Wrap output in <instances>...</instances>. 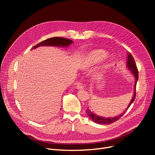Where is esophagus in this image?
Wrapping results in <instances>:
<instances>
[{"label": "esophagus", "mask_w": 155, "mask_h": 155, "mask_svg": "<svg viewBox=\"0 0 155 155\" xmlns=\"http://www.w3.org/2000/svg\"><path fill=\"white\" fill-rule=\"evenodd\" d=\"M76 88H77V89H78V90H82V89L84 88V87L82 83L78 82V83L77 84Z\"/></svg>", "instance_id": "obj_1"}]
</instances>
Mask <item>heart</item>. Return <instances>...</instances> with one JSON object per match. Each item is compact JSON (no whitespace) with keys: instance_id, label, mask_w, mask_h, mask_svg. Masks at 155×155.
Wrapping results in <instances>:
<instances>
[{"instance_id":"1","label":"heart","mask_w":155,"mask_h":155,"mask_svg":"<svg viewBox=\"0 0 155 155\" xmlns=\"http://www.w3.org/2000/svg\"><path fill=\"white\" fill-rule=\"evenodd\" d=\"M107 56V53L103 50H94L87 54L83 61L81 62L80 66L82 68H87L102 61Z\"/></svg>"}]
</instances>
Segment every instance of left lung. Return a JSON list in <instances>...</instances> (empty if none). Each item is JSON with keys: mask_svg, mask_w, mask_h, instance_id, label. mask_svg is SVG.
<instances>
[{"mask_svg": "<svg viewBox=\"0 0 155 155\" xmlns=\"http://www.w3.org/2000/svg\"><path fill=\"white\" fill-rule=\"evenodd\" d=\"M128 56H127V68L131 71V73L133 74L134 78H135V84H134V95L133 98L130 102V103L129 104L127 107L126 109V110L120 114L119 116H116L114 117H103L99 116H97L95 114H94L92 112H91V110H90L88 108L86 110V113L87 116H88V117L90 118L93 122L94 123H97V124H110L114 123V122H116V120H117L120 117L123 116L124 115V114H125V112L127 110L128 108L130 107V105H131V104L134 102L135 97H136V84L138 80V70L136 67V64L135 63V61L133 57V56L131 55V54L130 53H127Z\"/></svg>", "mask_w": 155, "mask_h": 155, "instance_id": "8db88e82", "label": "left lung"}]
</instances>
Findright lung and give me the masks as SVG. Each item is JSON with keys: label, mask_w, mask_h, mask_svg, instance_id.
Returning <instances> with one entry per match:
<instances>
[{"label": "right lung", "mask_w": 155, "mask_h": 155, "mask_svg": "<svg viewBox=\"0 0 155 155\" xmlns=\"http://www.w3.org/2000/svg\"><path fill=\"white\" fill-rule=\"evenodd\" d=\"M73 43L71 40L67 38H63L61 37H54L47 39L45 41H43L39 44L32 47V49H35L39 46H61V47H67L71 44Z\"/></svg>", "instance_id": "1"}]
</instances>
